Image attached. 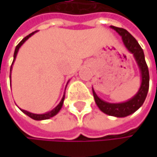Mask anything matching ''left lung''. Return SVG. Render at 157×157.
Returning <instances> with one entry per match:
<instances>
[{"instance_id":"8db88e82","label":"left lung","mask_w":157,"mask_h":157,"mask_svg":"<svg viewBox=\"0 0 157 157\" xmlns=\"http://www.w3.org/2000/svg\"><path fill=\"white\" fill-rule=\"evenodd\" d=\"M110 27L118 33V34L122 37L124 46L131 53L134 54V57L138 64L141 73V85L136 94L133 98H131L130 100L124 103H119V104L107 103L100 99L95 94V92L94 91V89H93V94L97 106L103 113L115 117H125L127 115L134 113L144 104L149 89V71L144 60V51L139 45V44L137 43V41L132 36V34L123 28H118L115 26H110Z\"/></svg>"}]
</instances>
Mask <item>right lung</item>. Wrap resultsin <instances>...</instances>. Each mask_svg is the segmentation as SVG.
<instances>
[{
  "label": "right lung",
  "instance_id": "1",
  "mask_svg": "<svg viewBox=\"0 0 157 157\" xmlns=\"http://www.w3.org/2000/svg\"><path fill=\"white\" fill-rule=\"evenodd\" d=\"M36 32H33V33H30L29 35H27L26 37H24L19 44H18V45L16 46L15 48V51H14V54H13V62H14V60H15L16 58V55H17V53H18V51H19V49L20 47L25 43V41H27L33 34H34ZM13 63H12V66H13ZM12 66H11V71H12ZM11 77V76H10ZM63 100H64V95L63 96V98H62V100H61V102H60V104L54 108L53 110H52L51 112H48V113H42V114H37V113H30V112H28V111H25V110H22L21 109L25 114H27L28 116H30L31 118H33V119H34V120H46V119H49V118H51V117H52V116H54L55 114H57L58 113H59V111L61 110L62 108V106H63Z\"/></svg>",
  "mask_w": 157,
  "mask_h": 157
}]
</instances>
